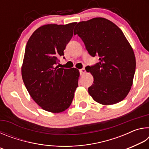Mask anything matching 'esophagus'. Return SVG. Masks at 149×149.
Returning <instances> with one entry per match:
<instances>
[{
	"label": "esophagus",
	"mask_w": 149,
	"mask_h": 149,
	"mask_svg": "<svg viewBox=\"0 0 149 149\" xmlns=\"http://www.w3.org/2000/svg\"><path fill=\"white\" fill-rule=\"evenodd\" d=\"M79 72H80V75H84V74L85 73V68H82V69L79 70Z\"/></svg>",
	"instance_id": "34e87169"
}]
</instances>
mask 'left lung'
Wrapping results in <instances>:
<instances>
[{
	"instance_id": "8db88e82",
	"label": "left lung",
	"mask_w": 149,
	"mask_h": 149,
	"mask_svg": "<svg viewBox=\"0 0 149 149\" xmlns=\"http://www.w3.org/2000/svg\"><path fill=\"white\" fill-rule=\"evenodd\" d=\"M74 32L91 56H99V62L85 68L94 78L89 95L103 105L122 101L132 86L136 66L134 52L122 30L110 20L95 17L79 22Z\"/></svg>"
}]
</instances>
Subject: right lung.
Wrapping results in <instances>:
<instances>
[{"label":"right lung","instance_id":"add662e5","mask_svg":"<svg viewBox=\"0 0 149 149\" xmlns=\"http://www.w3.org/2000/svg\"><path fill=\"white\" fill-rule=\"evenodd\" d=\"M75 24L45 25L27 42L22 79L34 101L48 112L60 113L68 108L78 86L79 70L55 67L58 58L64 56Z\"/></svg>","mask_w":149,"mask_h":149}]
</instances>
